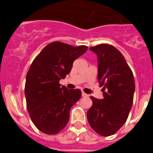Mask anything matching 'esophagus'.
<instances>
[{
	"label": "esophagus",
	"mask_w": 153,
	"mask_h": 153,
	"mask_svg": "<svg viewBox=\"0 0 153 153\" xmlns=\"http://www.w3.org/2000/svg\"><path fill=\"white\" fill-rule=\"evenodd\" d=\"M82 97H87V94H86V93H84V92H82Z\"/></svg>",
	"instance_id": "esophagus-1"
}]
</instances>
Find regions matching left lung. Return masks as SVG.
I'll list each match as a JSON object with an SVG mask.
<instances>
[{"label":"left lung","mask_w":153,"mask_h":153,"mask_svg":"<svg viewBox=\"0 0 153 153\" xmlns=\"http://www.w3.org/2000/svg\"><path fill=\"white\" fill-rule=\"evenodd\" d=\"M98 58V80L103 86V98H91L93 105L87 111L91 128L103 137L119 130L132 108L135 82L133 72L120 51L109 44L91 47Z\"/></svg>","instance_id":"8db88e82"}]
</instances>
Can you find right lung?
I'll use <instances>...</instances> for the list:
<instances>
[{
  "label": "right lung",
  "instance_id": "add662e5",
  "mask_svg": "<svg viewBox=\"0 0 153 153\" xmlns=\"http://www.w3.org/2000/svg\"><path fill=\"white\" fill-rule=\"evenodd\" d=\"M86 50L84 45L53 42L32 62L26 75L25 93L30 117L39 131L54 135L68 123L71 108L80 99L82 92L79 89L68 90L59 82Z\"/></svg>",
  "mask_w": 153,
  "mask_h": 153
}]
</instances>
